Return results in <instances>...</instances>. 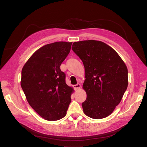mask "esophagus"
Here are the masks:
<instances>
[{
  "label": "esophagus",
  "mask_w": 147,
  "mask_h": 147,
  "mask_svg": "<svg viewBox=\"0 0 147 147\" xmlns=\"http://www.w3.org/2000/svg\"><path fill=\"white\" fill-rule=\"evenodd\" d=\"M73 87H74V89L75 90H78V89H79L80 88L81 85H80L79 83H78L77 84H75V85H74Z\"/></svg>",
  "instance_id": "1"
}]
</instances>
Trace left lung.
Here are the masks:
<instances>
[{
	"label": "left lung",
	"instance_id": "left-lung-1",
	"mask_svg": "<svg viewBox=\"0 0 147 147\" xmlns=\"http://www.w3.org/2000/svg\"><path fill=\"white\" fill-rule=\"evenodd\" d=\"M74 53L82 61L86 99L82 105L87 116L101 119L119 104L128 85L127 68L119 54L106 43L94 40L75 42Z\"/></svg>",
	"mask_w": 147,
	"mask_h": 147
}]
</instances>
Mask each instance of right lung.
I'll list each match as a JSON object with an SVG mask.
<instances>
[{"label":"right lung","mask_w":147,"mask_h":147,"mask_svg":"<svg viewBox=\"0 0 147 147\" xmlns=\"http://www.w3.org/2000/svg\"><path fill=\"white\" fill-rule=\"evenodd\" d=\"M72 42H57L37 49L21 71V86L33 109L44 119L65 117L74 89L65 83L60 65L71 49Z\"/></svg>","instance_id":"obj_1"}]
</instances>
